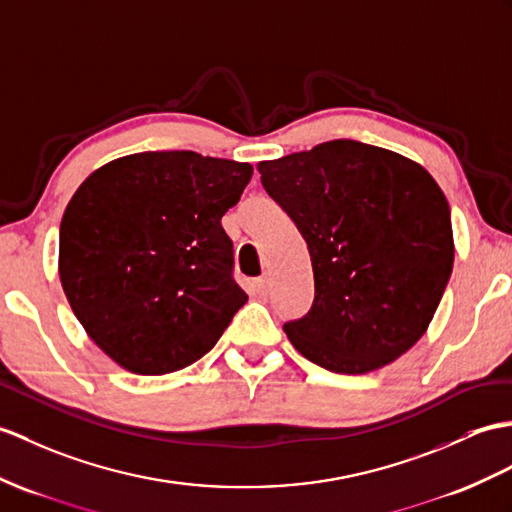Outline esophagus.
I'll return each instance as SVG.
<instances>
[{
  "mask_svg": "<svg viewBox=\"0 0 512 512\" xmlns=\"http://www.w3.org/2000/svg\"><path fill=\"white\" fill-rule=\"evenodd\" d=\"M254 289H256V293H258V295H267V293H269V289H271V282H269V278H267V276H260V278H256V280H254Z\"/></svg>",
  "mask_w": 512,
  "mask_h": 512,
  "instance_id": "obj_1",
  "label": "esophagus"
}]
</instances>
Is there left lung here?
<instances>
[{"mask_svg":"<svg viewBox=\"0 0 512 512\" xmlns=\"http://www.w3.org/2000/svg\"><path fill=\"white\" fill-rule=\"evenodd\" d=\"M258 171L313 263V306L284 323L297 352L345 376L408 352L454 267L450 206L430 173L350 139L265 160Z\"/></svg>","mask_w":512,"mask_h":512,"instance_id":"left-lung-1","label":"left lung"}]
</instances>
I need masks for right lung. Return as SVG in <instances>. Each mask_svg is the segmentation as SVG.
<instances>
[{
  "label": "right lung",
  "mask_w": 512,
  "mask_h": 512,
  "mask_svg": "<svg viewBox=\"0 0 512 512\" xmlns=\"http://www.w3.org/2000/svg\"><path fill=\"white\" fill-rule=\"evenodd\" d=\"M252 165L195 152H143L82 182L60 223V282L78 321L141 376L189 367L247 302L221 217Z\"/></svg>",
  "instance_id": "obj_1"
}]
</instances>
